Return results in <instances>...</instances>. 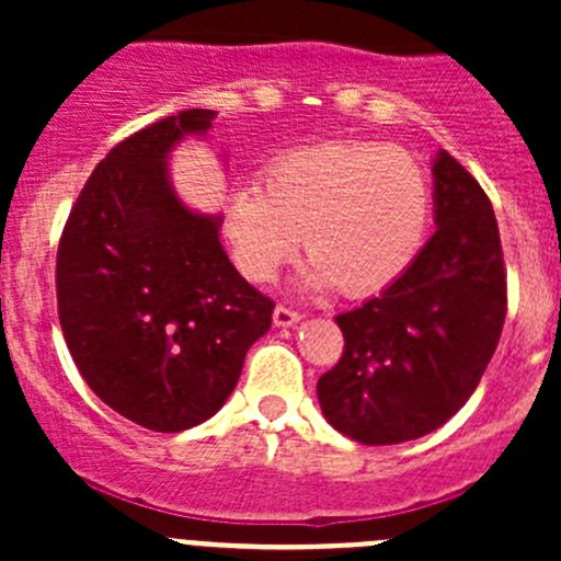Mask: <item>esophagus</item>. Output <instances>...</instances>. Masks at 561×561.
Listing matches in <instances>:
<instances>
[{"mask_svg":"<svg viewBox=\"0 0 561 561\" xmlns=\"http://www.w3.org/2000/svg\"><path fill=\"white\" fill-rule=\"evenodd\" d=\"M298 320H301V314L293 312V309H287V307L274 309V325L276 328H290V325H296Z\"/></svg>","mask_w":561,"mask_h":561,"instance_id":"34e87169","label":"esophagus"}]
</instances>
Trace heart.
<instances>
[{"instance_id": "1", "label": "heart", "mask_w": 561, "mask_h": 561, "mask_svg": "<svg viewBox=\"0 0 561 561\" xmlns=\"http://www.w3.org/2000/svg\"><path fill=\"white\" fill-rule=\"evenodd\" d=\"M432 190L404 149L328 140L290 151L265 171V186L236 184L225 201V236L249 279L268 282L296 249L309 257L301 287L364 298L386 290L421 252Z\"/></svg>"}]
</instances>
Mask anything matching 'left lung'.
I'll list each match as a JSON object with an SVG mask.
<instances>
[{
	"instance_id": "left-lung-1",
	"label": "left lung",
	"mask_w": 561,
	"mask_h": 561,
	"mask_svg": "<svg viewBox=\"0 0 561 561\" xmlns=\"http://www.w3.org/2000/svg\"><path fill=\"white\" fill-rule=\"evenodd\" d=\"M434 230L410 268L336 317L344 353L317 382L325 421L364 445L434 432L478 388L507 312L494 208L439 149L432 162Z\"/></svg>"
}]
</instances>
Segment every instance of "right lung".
<instances>
[{
    "label": "right lung",
    "instance_id": "right-lung-1",
    "mask_svg": "<svg viewBox=\"0 0 561 561\" xmlns=\"http://www.w3.org/2000/svg\"><path fill=\"white\" fill-rule=\"evenodd\" d=\"M214 116L190 107L107 151L56 254L59 322L78 371L151 432L208 421L274 312L219 244L222 214L195 211L173 190V149L206 138Z\"/></svg>",
    "mask_w": 561,
    "mask_h": 561
}]
</instances>
